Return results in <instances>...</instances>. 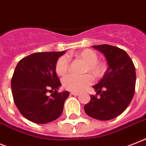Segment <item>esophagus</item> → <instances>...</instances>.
<instances>
[{"label": "esophagus", "instance_id": "34e87169", "mask_svg": "<svg viewBox=\"0 0 146 146\" xmlns=\"http://www.w3.org/2000/svg\"><path fill=\"white\" fill-rule=\"evenodd\" d=\"M71 94H72V95H74V96H78L79 94V92H71Z\"/></svg>", "mask_w": 146, "mask_h": 146}]
</instances>
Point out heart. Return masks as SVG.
Masks as SVG:
<instances>
[{
  "mask_svg": "<svg viewBox=\"0 0 146 146\" xmlns=\"http://www.w3.org/2000/svg\"><path fill=\"white\" fill-rule=\"evenodd\" d=\"M76 58L80 59L86 64L84 73H90L94 79H100L104 76L106 70V64L98 61V54L92 49H84L73 54ZM69 69V59L66 56L60 57L55 64V71L58 75H65ZM92 78L88 74L83 76L67 75L62 80L65 89L73 92L83 91L92 84Z\"/></svg>",
  "mask_w": 146,
  "mask_h": 146,
  "instance_id": "heart-1",
  "label": "heart"
}]
</instances>
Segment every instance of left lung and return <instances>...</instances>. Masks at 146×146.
<instances>
[{
    "label": "left lung",
    "instance_id": "8db88e82",
    "mask_svg": "<svg viewBox=\"0 0 146 146\" xmlns=\"http://www.w3.org/2000/svg\"><path fill=\"white\" fill-rule=\"evenodd\" d=\"M92 47L104 54L109 67L100 81L93 86L97 95H91L84 110L92 118L110 120L121 114L132 100L136 84L135 67L121 48L106 44Z\"/></svg>",
    "mask_w": 146,
    "mask_h": 146
}]
</instances>
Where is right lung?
<instances>
[{"mask_svg": "<svg viewBox=\"0 0 146 146\" xmlns=\"http://www.w3.org/2000/svg\"><path fill=\"white\" fill-rule=\"evenodd\" d=\"M63 52L31 54L20 60L11 80L14 103L21 114L36 124H46L61 116L69 92H58L61 84L55 64ZM52 93L48 95V92Z\"/></svg>", "mask_w": 146, "mask_h": 146, "instance_id": "obj_1", "label": "right lung"}]
</instances>
